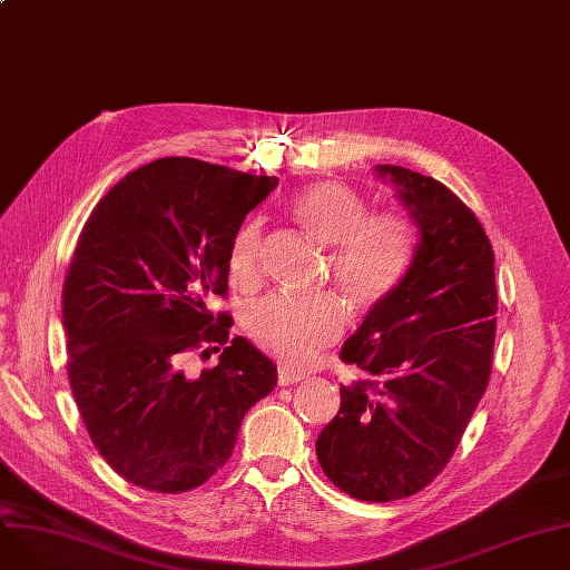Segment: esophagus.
<instances>
[{"label": "esophagus", "instance_id": "1", "mask_svg": "<svg viewBox=\"0 0 570 570\" xmlns=\"http://www.w3.org/2000/svg\"><path fill=\"white\" fill-rule=\"evenodd\" d=\"M303 379H305V374L293 372V370H288V367H279V370H277V383H279V385H293V383H301Z\"/></svg>", "mask_w": 570, "mask_h": 570}]
</instances>
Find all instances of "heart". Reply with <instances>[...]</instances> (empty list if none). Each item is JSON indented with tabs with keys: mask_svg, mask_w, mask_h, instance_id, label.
Segmentation results:
<instances>
[{
	"mask_svg": "<svg viewBox=\"0 0 570 570\" xmlns=\"http://www.w3.org/2000/svg\"><path fill=\"white\" fill-rule=\"evenodd\" d=\"M291 215L321 245L333 247L342 291L355 305L372 307L406 277L415 256L417 228L404 213L370 215V200L348 185L316 183L291 198ZM261 222L239 228L228 247V279L237 288L258 284ZM249 340L288 367H307L316 353L342 335V316L321 297L265 295L245 307Z\"/></svg>",
	"mask_w": 570,
	"mask_h": 570,
	"instance_id": "b5f03b06",
	"label": "heart"
}]
</instances>
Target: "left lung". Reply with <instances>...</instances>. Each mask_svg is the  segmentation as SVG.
<instances>
[{
    "label": "left lung",
    "mask_w": 570,
    "mask_h": 570,
    "mask_svg": "<svg viewBox=\"0 0 570 570\" xmlns=\"http://www.w3.org/2000/svg\"><path fill=\"white\" fill-rule=\"evenodd\" d=\"M421 226L400 286L376 303L340 357L367 379L316 441L323 473L353 499L397 501L451 462L488 391L497 335L494 252L483 224L434 177L379 166Z\"/></svg>",
    "instance_id": "1"
}]
</instances>
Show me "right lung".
Wrapping results in <instances>:
<instances>
[{"mask_svg":"<svg viewBox=\"0 0 570 570\" xmlns=\"http://www.w3.org/2000/svg\"><path fill=\"white\" fill-rule=\"evenodd\" d=\"M277 183L166 157L119 179L82 226L62 291L71 393L101 458L142 490L203 485L277 385L273 361L213 312L230 239ZM217 350L213 371L188 370Z\"/></svg>","mask_w":570,"mask_h":570,"instance_id":"add662e5","label":"right lung"}]
</instances>
